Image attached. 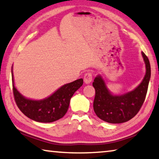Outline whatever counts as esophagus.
<instances>
[{"instance_id":"34e87169","label":"esophagus","mask_w":159,"mask_h":159,"mask_svg":"<svg viewBox=\"0 0 159 159\" xmlns=\"http://www.w3.org/2000/svg\"><path fill=\"white\" fill-rule=\"evenodd\" d=\"M93 80V74L91 73L90 71H88L84 75V77H83V80L86 83V84H88L90 83Z\"/></svg>"}]
</instances>
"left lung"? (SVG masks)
Masks as SVG:
<instances>
[{"mask_svg": "<svg viewBox=\"0 0 159 159\" xmlns=\"http://www.w3.org/2000/svg\"><path fill=\"white\" fill-rule=\"evenodd\" d=\"M142 55L146 64V74L142 82L131 92L113 95L100 76L94 80L95 97L93 109L100 119L110 123H121L130 120L139 112L145 100L151 77L149 59L143 52Z\"/></svg>", "mask_w": 159, "mask_h": 159, "instance_id": "8db88e82", "label": "left lung"}]
</instances>
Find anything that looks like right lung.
<instances>
[{
  "label": "right lung",
  "instance_id": "right-lung-1",
  "mask_svg": "<svg viewBox=\"0 0 159 159\" xmlns=\"http://www.w3.org/2000/svg\"><path fill=\"white\" fill-rule=\"evenodd\" d=\"M12 80L13 95L18 108L30 119L41 123H51L62 118L69 109L71 97L83 83L82 79H78L61 86L49 98L32 100L23 97L15 88L12 70Z\"/></svg>",
  "mask_w": 159,
  "mask_h": 159
}]
</instances>
